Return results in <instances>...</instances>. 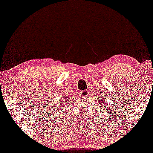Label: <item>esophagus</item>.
Returning a JSON list of instances; mask_svg holds the SVG:
<instances>
[{"instance_id":"1","label":"esophagus","mask_w":153,"mask_h":153,"mask_svg":"<svg viewBox=\"0 0 153 153\" xmlns=\"http://www.w3.org/2000/svg\"><path fill=\"white\" fill-rule=\"evenodd\" d=\"M80 95L82 97H86L89 95V92L88 91H87V90H83V91H81L80 92Z\"/></svg>"}]
</instances>
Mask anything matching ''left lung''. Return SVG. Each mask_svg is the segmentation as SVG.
<instances>
[{"instance_id": "1", "label": "left lung", "mask_w": 153, "mask_h": 153, "mask_svg": "<svg viewBox=\"0 0 153 153\" xmlns=\"http://www.w3.org/2000/svg\"><path fill=\"white\" fill-rule=\"evenodd\" d=\"M105 99L104 97H103V96H101V98H100L98 101H97V102H98V104L99 106H103L104 104H106V103H107V102L105 101ZM104 106H105V105H104Z\"/></svg>"}]
</instances>
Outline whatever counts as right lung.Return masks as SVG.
I'll list each match as a JSON object with an SVG mask.
<instances>
[{
    "label": "right lung",
    "instance_id": "add662e5",
    "mask_svg": "<svg viewBox=\"0 0 153 153\" xmlns=\"http://www.w3.org/2000/svg\"><path fill=\"white\" fill-rule=\"evenodd\" d=\"M63 97H64V99H60V100H59L58 106H57H57H59V107L57 108L62 107L63 106H65V105H66V104L68 105L69 102H71V97H68V96H64ZM68 105H67V106H68ZM57 109H58V108H57ZM53 113H56V112H53Z\"/></svg>",
    "mask_w": 153,
    "mask_h": 153
}]
</instances>
